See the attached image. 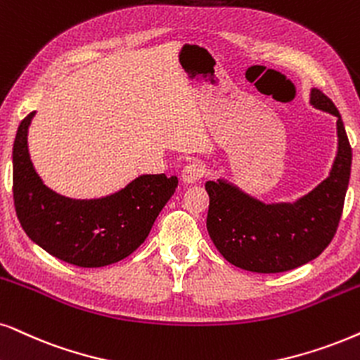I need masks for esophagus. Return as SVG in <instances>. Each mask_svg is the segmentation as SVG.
Listing matches in <instances>:
<instances>
[{"label": "esophagus", "instance_id": "1", "mask_svg": "<svg viewBox=\"0 0 360 360\" xmlns=\"http://www.w3.org/2000/svg\"><path fill=\"white\" fill-rule=\"evenodd\" d=\"M204 166L201 165L199 161H193L189 162V165H186L183 167V172H181V176H183V181L188 184H193V183H198L199 179L204 176Z\"/></svg>", "mask_w": 360, "mask_h": 360}]
</instances>
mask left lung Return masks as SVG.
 Instances as JSON below:
<instances>
[{
    "label": "left lung",
    "mask_w": 360,
    "mask_h": 360,
    "mask_svg": "<svg viewBox=\"0 0 360 360\" xmlns=\"http://www.w3.org/2000/svg\"><path fill=\"white\" fill-rule=\"evenodd\" d=\"M314 108L338 117V154L329 176L295 202L266 204L224 179L207 181V233L222 257L244 271L274 274L316 259L342 216L352 149L334 103L311 91Z\"/></svg>",
    "instance_id": "8db88e82"
}]
</instances>
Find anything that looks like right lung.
Masks as SVG:
<instances>
[{
	"label": "right lung",
	"mask_w": 360,
	"mask_h": 360,
	"mask_svg": "<svg viewBox=\"0 0 360 360\" xmlns=\"http://www.w3.org/2000/svg\"><path fill=\"white\" fill-rule=\"evenodd\" d=\"M21 121L13 144V198L28 238L51 256L79 267H103L133 254L177 188V177L143 174L99 199H71L43 184L28 153Z\"/></svg>",
	"instance_id": "add662e5"
}]
</instances>
